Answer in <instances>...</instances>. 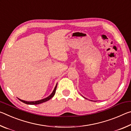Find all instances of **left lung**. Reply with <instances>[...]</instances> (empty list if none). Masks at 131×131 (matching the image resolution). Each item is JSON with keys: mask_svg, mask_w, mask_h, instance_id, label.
<instances>
[{"mask_svg": "<svg viewBox=\"0 0 131 131\" xmlns=\"http://www.w3.org/2000/svg\"><path fill=\"white\" fill-rule=\"evenodd\" d=\"M83 97H84V96H83ZM84 98H85V97H84Z\"/></svg>", "mask_w": 131, "mask_h": 131, "instance_id": "1", "label": "left lung"}]
</instances>
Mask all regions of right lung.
<instances>
[{
    "label": "right lung",
    "mask_w": 131,
    "mask_h": 131,
    "mask_svg": "<svg viewBox=\"0 0 131 131\" xmlns=\"http://www.w3.org/2000/svg\"><path fill=\"white\" fill-rule=\"evenodd\" d=\"M57 84L56 86H55L54 90H53L52 92L51 93V94L50 95H49L48 97H46V98L43 99H41V100H39V101H33V102H28V101H23V100H21V99H18L20 101L23 102V103H25V104H28V105H39V104H40L42 103L43 102H45L46 101H48V100H50V99H51L52 97L54 96V95L55 94V91H56V89H57Z\"/></svg>",
    "instance_id": "add662e5"
}]
</instances>
